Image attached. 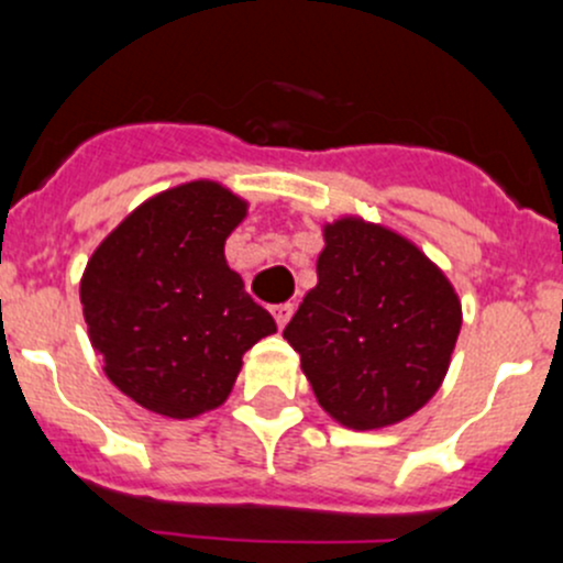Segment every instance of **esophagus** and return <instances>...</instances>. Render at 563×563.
<instances>
[{"instance_id": "1", "label": "esophagus", "mask_w": 563, "mask_h": 563, "mask_svg": "<svg viewBox=\"0 0 563 563\" xmlns=\"http://www.w3.org/2000/svg\"><path fill=\"white\" fill-rule=\"evenodd\" d=\"M272 316H275V321H277V327H286L288 321H291V316H294V305L291 302H283V305H275V308H272Z\"/></svg>"}]
</instances>
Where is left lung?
I'll use <instances>...</instances> for the list:
<instances>
[{
	"label": "left lung",
	"mask_w": 563,
	"mask_h": 563,
	"mask_svg": "<svg viewBox=\"0 0 563 563\" xmlns=\"http://www.w3.org/2000/svg\"><path fill=\"white\" fill-rule=\"evenodd\" d=\"M318 283L283 338L334 422L378 430L413 417L444 384L463 308L411 240L360 214L323 223Z\"/></svg>",
	"instance_id": "1"
}]
</instances>
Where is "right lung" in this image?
<instances>
[{
  "mask_svg": "<svg viewBox=\"0 0 563 563\" xmlns=\"http://www.w3.org/2000/svg\"><path fill=\"white\" fill-rule=\"evenodd\" d=\"M247 201L212 179L163 190L100 242L81 277L92 349L108 382L161 417L223 406L242 356L275 334L225 261Z\"/></svg>",
  "mask_w": 563,
  "mask_h": 563,
  "instance_id": "1",
  "label": "right lung"
}]
</instances>
